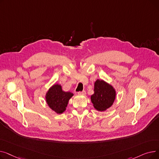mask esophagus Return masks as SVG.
Masks as SVG:
<instances>
[{"label": "esophagus", "mask_w": 159, "mask_h": 159, "mask_svg": "<svg viewBox=\"0 0 159 159\" xmlns=\"http://www.w3.org/2000/svg\"><path fill=\"white\" fill-rule=\"evenodd\" d=\"M78 93L79 95H86V91H79Z\"/></svg>", "instance_id": "obj_1"}]
</instances>
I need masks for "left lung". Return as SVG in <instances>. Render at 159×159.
<instances>
[{
    "mask_svg": "<svg viewBox=\"0 0 159 159\" xmlns=\"http://www.w3.org/2000/svg\"><path fill=\"white\" fill-rule=\"evenodd\" d=\"M116 96L112 86L102 80H97L94 86V93L91 96V102L98 111H105L111 107Z\"/></svg>",
    "mask_w": 159,
    "mask_h": 159,
    "instance_id": "1",
    "label": "left lung"
}]
</instances>
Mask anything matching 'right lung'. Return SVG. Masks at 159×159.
I'll use <instances>...</instances> for the list:
<instances>
[{
  "label": "right lung",
  "instance_id": "obj_1",
  "mask_svg": "<svg viewBox=\"0 0 159 159\" xmlns=\"http://www.w3.org/2000/svg\"><path fill=\"white\" fill-rule=\"evenodd\" d=\"M73 95L71 92L62 91L61 85L55 84L48 90L46 99L49 107L60 114L66 110L69 100Z\"/></svg>",
  "mask_w": 159,
  "mask_h": 159
}]
</instances>
